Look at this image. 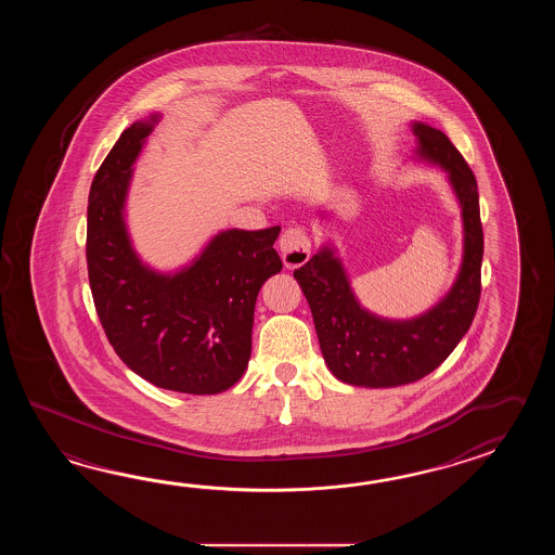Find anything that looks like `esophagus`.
Segmentation results:
<instances>
[{"mask_svg": "<svg viewBox=\"0 0 555 555\" xmlns=\"http://www.w3.org/2000/svg\"><path fill=\"white\" fill-rule=\"evenodd\" d=\"M280 251L285 268L292 270L304 266L311 254V240L307 236L306 230L299 225L287 228L280 236Z\"/></svg>", "mask_w": 555, "mask_h": 555, "instance_id": "esophagus-1", "label": "esophagus"}]
</instances>
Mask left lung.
<instances>
[{
	"instance_id": "1",
	"label": "left lung",
	"mask_w": 555,
	"mask_h": 555,
	"mask_svg": "<svg viewBox=\"0 0 555 555\" xmlns=\"http://www.w3.org/2000/svg\"><path fill=\"white\" fill-rule=\"evenodd\" d=\"M413 132L418 156L449 172L461 202L464 256L447 297L418 318L392 321L359 306L333 248L319 249L294 272L311 307L325 363L335 377L354 387L387 389L433 373L470 330L480 301L483 234L476 178L442 130L414 122Z\"/></svg>"
}]
</instances>
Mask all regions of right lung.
I'll return each instance as SVG.
<instances>
[{"label": "right lung", "instance_id": "obj_1", "mask_svg": "<svg viewBox=\"0 0 555 555\" xmlns=\"http://www.w3.org/2000/svg\"><path fill=\"white\" fill-rule=\"evenodd\" d=\"M158 117L122 130L96 170L87 208V270L96 315L122 363L160 389L216 395L236 385L251 354L263 282L282 272L280 225L225 230L189 268L158 273L130 246L125 201Z\"/></svg>", "mask_w": 555, "mask_h": 555}]
</instances>
